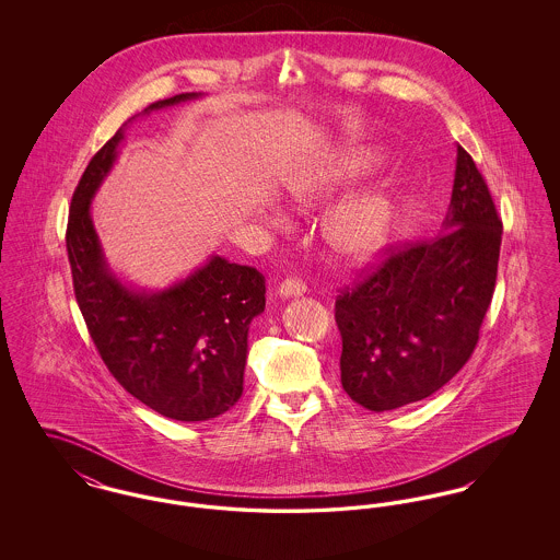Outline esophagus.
Segmentation results:
<instances>
[{
	"instance_id": "1",
	"label": "esophagus",
	"mask_w": 560,
	"mask_h": 560,
	"mask_svg": "<svg viewBox=\"0 0 560 560\" xmlns=\"http://www.w3.org/2000/svg\"><path fill=\"white\" fill-rule=\"evenodd\" d=\"M304 292H306V283H304L302 279H295V277L285 279V281L279 285V293H281L283 298H295V295H302Z\"/></svg>"
}]
</instances>
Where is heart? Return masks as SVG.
<instances>
[{"mask_svg": "<svg viewBox=\"0 0 560 560\" xmlns=\"http://www.w3.org/2000/svg\"><path fill=\"white\" fill-rule=\"evenodd\" d=\"M380 161V153L368 144H352L334 155L304 167L290 180V197L298 208H317L336 192L365 176ZM393 199L370 188L354 192L325 215L323 235L348 260H365L375 254L390 233Z\"/></svg>", "mask_w": 560, "mask_h": 560, "instance_id": "obj_1", "label": "heart"}]
</instances>
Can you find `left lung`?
Masks as SVG:
<instances>
[{"label":"left lung","instance_id":"8db88e82","mask_svg":"<svg viewBox=\"0 0 560 560\" xmlns=\"http://www.w3.org/2000/svg\"><path fill=\"white\" fill-rule=\"evenodd\" d=\"M500 245L491 192L457 147L443 231L382 249V260L336 298L350 399L390 411L427 399L466 365L495 290Z\"/></svg>","mask_w":560,"mask_h":560}]
</instances>
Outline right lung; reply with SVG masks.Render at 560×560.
<instances>
[{
	"mask_svg": "<svg viewBox=\"0 0 560 560\" xmlns=\"http://www.w3.org/2000/svg\"><path fill=\"white\" fill-rule=\"evenodd\" d=\"M195 96L158 101L144 113ZM124 128L90 160L71 199L67 254L75 298L101 359L132 397L170 420H212L241 399L249 323L267 302L265 277L212 256L172 288L147 293L108 270L90 201L115 163Z\"/></svg>",
	"mask_w": 560,
	"mask_h": 560,
	"instance_id": "obj_1",
	"label": "right lung"
}]
</instances>
